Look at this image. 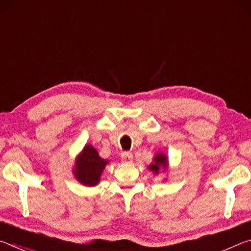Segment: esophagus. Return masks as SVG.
I'll return each instance as SVG.
<instances>
[{
	"instance_id": "1",
	"label": "esophagus",
	"mask_w": 251,
	"mask_h": 251,
	"mask_svg": "<svg viewBox=\"0 0 251 251\" xmlns=\"http://www.w3.org/2000/svg\"><path fill=\"white\" fill-rule=\"evenodd\" d=\"M121 158L123 161H125V163H130V161L133 160V154H131L130 151H123Z\"/></svg>"
}]
</instances>
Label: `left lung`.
<instances>
[{
    "mask_svg": "<svg viewBox=\"0 0 251 251\" xmlns=\"http://www.w3.org/2000/svg\"><path fill=\"white\" fill-rule=\"evenodd\" d=\"M167 166V158L166 156H164L163 154H158L155 156L154 158V164H151L150 166V169H151L152 172L158 173L159 169H165Z\"/></svg>",
    "mask_w": 251,
    "mask_h": 251,
    "instance_id": "1",
    "label": "left lung"
}]
</instances>
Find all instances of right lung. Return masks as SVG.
Returning a JSON list of instances; mask_svg holds the SVG:
<instances>
[{"instance_id":"1","label":"right lung","mask_w":251,"mask_h":251,"mask_svg":"<svg viewBox=\"0 0 251 251\" xmlns=\"http://www.w3.org/2000/svg\"><path fill=\"white\" fill-rule=\"evenodd\" d=\"M108 161L100 158L94 147L86 145L76 160L75 177L86 186H95Z\"/></svg>"}]
</instances>
